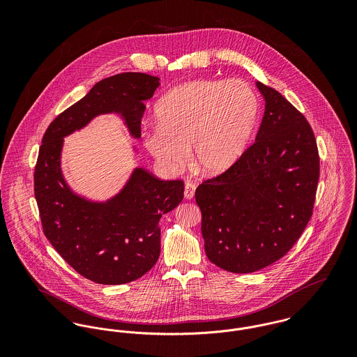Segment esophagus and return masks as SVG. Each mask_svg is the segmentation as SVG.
I'll return each mask as SVG.
<instances>
[{
  "label": "esophagus",
  "mask_w": 357,
  "mask_h": 357,
  "mask_svg": "<svg viewBox=\"0 0 357 357\" xmlns=\"http://www.w3.org/2000/svg\"><path fill=\"white\" fill-rule=\"evenodd\" d=\"M195 195V184L191 183V181H187L185 183V190H184V198L191 201Z\"/></svg>",
  "instance_id": "esophagus-1"
}]
</instances>
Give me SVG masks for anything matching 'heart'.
<instances>
[{
  "instance_id": "1",
  "label": "heart",
  "mask_w": 357,
  "mask_h": 357,
  "mask_svg": "<svg viewBox=\"0 0 357 357\" xmlns=\"http://www.w3.org/2000/svg\"><path fill=\"white\" fill-rule=\"evenodd\" d=\"M155 111L158 123L142 136L158 166L167 174L178 173L192 147L195 166L204 174L218 176L246 151L259 102L243 81L198 79L172 89Z\"/></svg>"
}]
</instances>
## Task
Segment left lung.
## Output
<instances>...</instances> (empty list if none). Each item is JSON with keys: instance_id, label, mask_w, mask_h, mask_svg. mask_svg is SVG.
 I'll return each instance as SVG.
<instances>
[{"instance_id": "obj_1", "label": "left lung", "mask_w": 357, "mask_h": 357, "mask_svg": "<svg viewBox=\"0 0 357 357\" xmlns=\"http://www.w3.org/2000/svg\"><path fill=\"white\" fill-rule=\"evenodd\" d=\"M255 85L265 111L255 144L195 191L206 255L234 273L259 271L294 246L310 220L320 170L305 116L278 91Z\"/></svg>"}]
</instances>
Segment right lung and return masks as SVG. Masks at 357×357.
<instances>
[{
    "mask_svg": "<svg viewBox=\"0 0 357 357\" xmlns=\"http://www.w3.org/2000/svg\"><path fill=\"white\" fill-rule=\"evenodd\" d=\"M159 78L122 73L98 82L48 126L34 170V195L43 229L63 259L99 284H123L147 273L160 253L159 220L184 197L181 180L163 181L136 167L123 188L105 202L71 191L61 173L63 139L102 114H118L140 139L144 102Z\"/></svg>",
    "mask_w": 357,
    "mask_h": 357,
    "instance_id": "right-lung-1",
    "label": "right lung"
}]
</instances>
